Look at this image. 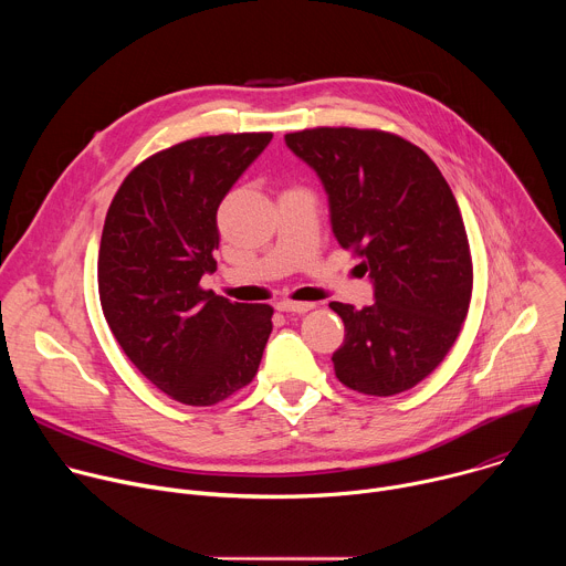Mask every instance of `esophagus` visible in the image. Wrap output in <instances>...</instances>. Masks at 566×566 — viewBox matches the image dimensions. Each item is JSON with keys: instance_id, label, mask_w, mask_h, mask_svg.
Returning a JSON list of instances; mask_svg holds the SVG:
<instances>
[{"instance_id": "esophagus-1", "label": "esophagus", "mask_w": 566, "mask_h": 566, "mask_svg": "<svg viewBox=\"0 0 566 566\" xmlns=\"http://www.w3.org/2000/svg\"><path fill=\"white\" fill-rule=\"evenodd\" d=\"M277 311H286V313H306L313 308V302H291V300H280Z\"/></svg>"}]
</instances>
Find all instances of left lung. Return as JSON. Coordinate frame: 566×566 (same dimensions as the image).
Returning a JSON list of instances; mask_svg holds the SVG:
<instances>
[{"instance_id":"obj_1","label":"left lung","mask_w":566,"mask_h":566,"mask_svg":"<svg viewBox=\"0 0 566 566\" xmlns=\"http://www.w3.org/2000/svg\"><path fill=\"white\" fill-rule=\"evenodd\" d=\"M317 175L343 249H354L374 304L332 302L345 345L332 356L349 389L391 396L421 382L454 345L468 313L472 262L457 199L410 140L354 127L284 136Z\"/></svg>"}]
</instances>
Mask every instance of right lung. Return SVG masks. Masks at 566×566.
I'll list each match as a JSON object with an SVG mask.
<instances>
[{
  "mask_svg": "<svg viewBox=\"0 0 566 566\" xmlns=\"http://www.w3.org/2000/svg\"><path fill=\"white\" fill-rule=\"evenodd\" d=\"M273 134H221L149 156L118 188L101 239L107 325L138 371L186 406L249 385L273 332L269 304L203 291L219 249L217 208Z\"/></svg>",
  "mask_w": 566,
  "mask_h": 566,
  "instance_id": "right-lung-1",
  "label": "right lung"
}]
</instances>
